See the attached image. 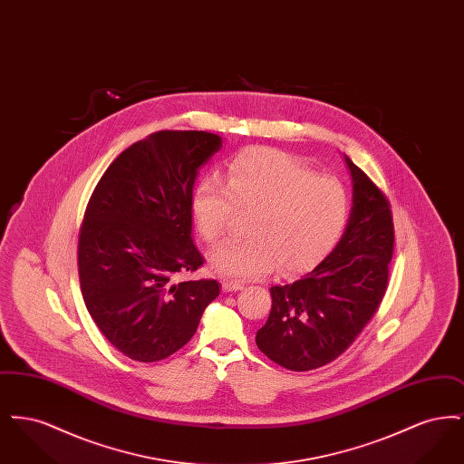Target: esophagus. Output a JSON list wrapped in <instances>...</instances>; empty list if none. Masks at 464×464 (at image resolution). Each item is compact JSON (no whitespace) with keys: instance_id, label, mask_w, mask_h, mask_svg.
Masks as SVG:
<instances>
[{"instance_id":"34e87169","label":"esophagus","mask_w":464,"mask_h":464,"mask_svg":"<svg viewBox=\"0 0 464 464\" xmlns=\"http://www.w3.org/2000/svg\"><path fill=\"white\" fill-rule=\"evenodd\" d=\"M245 285L240 284V282H233V280H224L222 282V290L224 292H238V290H243Z\"/></svg>"}]
</instances>
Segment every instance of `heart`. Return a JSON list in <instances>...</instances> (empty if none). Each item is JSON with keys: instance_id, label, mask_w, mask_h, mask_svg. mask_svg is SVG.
Segmentation results:
<instances>
[{"instance_id": "obj_1", "label": "heart", "mask_w": 464, "mask_h": 464, "mask_svg": "<svg viewBox=\"0 0 464 464\" xmlns=\"http://www.w3.org/2000/svg\"><path fill=\"white\" fill-rule=\"evenodd\" d=\"M235 210L252 212L242 242L214 248L208 263L229 278H259L308 271L339 242L350 218L346 188L334 177L316 176L294 158L250 148L227 167L222 182L203 179L191 197L199 237L222 240Z\"/></svg>"}]
</instances>
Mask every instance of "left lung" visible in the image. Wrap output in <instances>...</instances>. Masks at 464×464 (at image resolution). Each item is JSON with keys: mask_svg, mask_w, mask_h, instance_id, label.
Listing matches in <instances>:
<instances>
[{"mask_svg": "<svg viewBox=\"0 0 464 464\" xmlns=\"http://www.w3.org/2000/svg\"><path fill=\"white\" fill-rule=\"evenodd\" d=\"M353 207L341 240L313 271L271 287V311L256 334L257 348L288 371H311L352 346L379 308L393 256V219L386 197L344 155Z\"/></svg>", "mask_w": 464, "mask_h": 464, "instance_id": "left-lung-1", "label": "left lung"}]
</instances>
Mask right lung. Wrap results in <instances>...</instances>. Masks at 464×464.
Segmentation results:
<instances>
[{
  "mask_svg": "<svg viewBox=\"0 0 464 464\" xmlns=\"http://www.w3.org/2000/svg\"><path fill=\"white\" fill-rule=\"evenodd\" d=\"M222 148L203 130H161L125 150L95 186L78 242L85 306L111 344L135 362L180 350L219 295L216 280L177 284L203 257L193 243L199 169Z\"/></svg>",
  "mask_w": 464,
  "mask_h": 464,
  "instance_id": "add662e5",
  "label": "right lung"
}]
</instances>
